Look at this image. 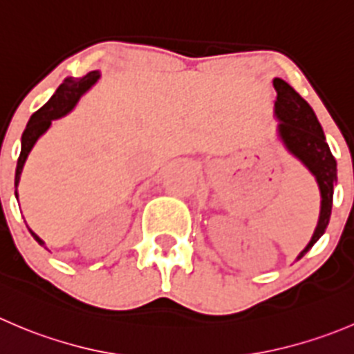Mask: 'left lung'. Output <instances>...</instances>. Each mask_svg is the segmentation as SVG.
Instances as JSON below:
<instances>
[{"label":"left lung","mask_w":354,"mask_h":354,"mask_svg":"<svg viewBox=\"0 0 354 354\" xmlns=\"http://www.w3.org/2000/svg\"><path fill=\"white\" fill-rule=\"evenodd\" d=\"M273 86L277 90L275 114L280 119V136L287 149L315 174L322 194V211L318 226L306 249L297 256V259H301L313 247V243H317V240L324 235L328 225L334 185L337 181V162L328 149L324 129H322L310 104L283 79L277 77L273 81Z\"/></svg>","instance_id":"left-lung-1"}]
</instances>
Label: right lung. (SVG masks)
Wrapping results in <instances>:
<instances>
[{
	"label": "right lung",
	"instance_id": "obj_1",
	"mask_svg": "<svg viewBox=\"0 0 354 354\" xmlns=\"http://www.w3.org/2000/svg\"><path fill=\"white\" fill-rule=\"evenodd\" d=\"M100 77L97 71L90 72V74H86L81 81H74V79H64L60 86H58V90L55 91L53 97L39 109V111L34 112L30 115L29 122L26 126V131L22 135V150H20L19 160H17V169H15V188L19 187L20 181V173H22L24 162H26L27 156H29L30 149L34 147V143L37 142L41 135L50 128L51 121L53 119L62 118L67 112H71L74 109V105L77 104V100L81 98V95L84 93L91 84H93L97 79ZM17 195V194H15ZM30 235L37 240L39 243H43V240L36 235L34 232H30Z\"/></svg>",
	"mask_w": 354,
	"mask_h": 354
}]
</instances>
